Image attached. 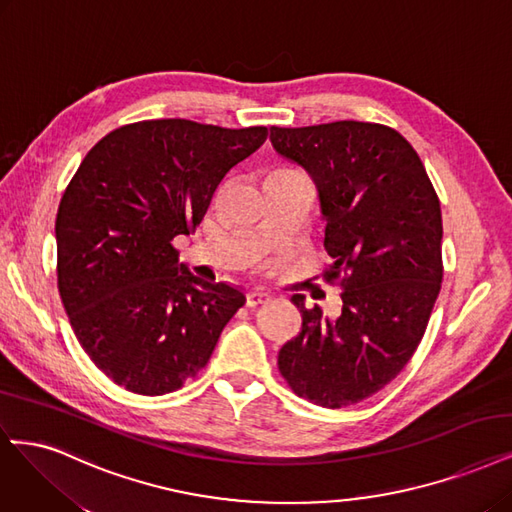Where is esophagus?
Masks as SVG:
<instances>
[{
    "mask_svg": "<svg viewBox=\"0 0 512 512\" xmlns=\"http://www.w3.org/2000/svg\"><path fill=\"white\" fill-rule=\"evenodd\" d=\"M264 301H269V294L262 292V290H252V292L245 294V305H248V307H258Z\"/></svg>",
    "mask_w": 512,
    "mask_h": 512,
    "instance_id": "esophagus-1",
    "label": "esophagus"
}]
</instances>
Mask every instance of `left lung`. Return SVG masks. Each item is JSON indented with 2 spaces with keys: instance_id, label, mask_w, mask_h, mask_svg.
I'll list each match as a JSON object with an SVG mask.
<instances>
[{
  "instance_id": "8db88e82",
  "label": "left lung",
  "mask_w": 512,
  "mask_h": 512,
  "mask_svg": "<svg viewBox=\"0 0 512 512\" xmlns=\"http://www.w3.org/2000/svg\"><path fill=\"white\" fill-rule=\"evenodd\" d=\"M273 148L315 182L343 307L328 320L292 301L303 326L277 366L301 398L326 409L362 402L398 377L424 337L443 281V218L413 146L377 122L271 127Z\"/></svg>"
}]
</instances>
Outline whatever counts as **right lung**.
Masks as SVG:
<instances>
[{
    "label": "right lung",
    "instance_id": "obj_1",
    "mask_svg": "<svg viewBox=\"0 0 512 512\" xmlns=\"http://www.w3.org/2000/svg\"><path fill=\"white\" fill-rule=\"evenodd\" d=\"M267 135L133 122L99 139L67 184L55 222L59 294L82 349L116 385L180 390L245 305L239 288L192 275L171 241L195 231L224 175Z\"/></svg>",
    "mask_w": 512,
    "mask_h": 512
}]
</instances>
